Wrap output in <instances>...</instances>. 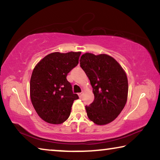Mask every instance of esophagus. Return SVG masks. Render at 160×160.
Returning a JSON list of instances; mask_svg holds the SVG:
<instances>
[{
    "mask_svg": "<svg viewBox=\"0 0 160 160\" xmlns=\"http://www.w3.org/2000/svg\"><path fill=\"white\" fill-rule=\"evenodd\" d=\"M78 95L79 96L80 98H81V97H82V92H80V93H78Z\"/></svg>",
    "mask_w": 160,
    "mask_h": 160,
    "instance_id": "obj_1",
    "label": "esophagus"
}]
</instances>
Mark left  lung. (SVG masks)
<instances>
[{
	"instance_id": "obj_1",
	"label": "left lung",
	"mask_w": 160,
	"mask_h": 160,
	"mask_svg": "<svg viewBox=\"0 0 160 160\" xmlns=\"http://www.w3.org/2000/svg\"><path fill=\"white\" fill-rule=\"evenodd\" d=\"M80 62L94 95L93 102L85 106L87 114L97 125H106L117 118L126 104L128 84L126 72L107 54L85 53Z\"/></svg>"
}]
</instances>
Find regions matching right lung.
<instances>
[{
	"label": "right lung",
	"instance_id": "obj_1",
	"mask_svg": "<svg viewBox=\"0 0 160 160\" xmlns=\"http://www.w3.org/2000/svg\"><path fill=\"white\" fill-rule=\"evenodd\" d=\"M80 54V51L51 53L34 67L30 79L31 102L46 122L61 124L66 121L74 100L79 98L72 92L66 77L78 64Z\"/></svg>",
	"mask_w": 160,
	"mask_h": 160
}]
</instances>
